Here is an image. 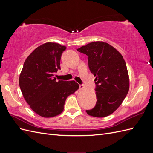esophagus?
I'll return each mask as SVG.
<instances>
[{"mask_svg": "<svg viewBox=\"0 0 153 153\" xmlns=\"http://www.w3.org/2000/svg\"><path fill=\"white\" fill-rule=\"evenodd\" d=\"M79 89H84V85H79Z\"/></svg>", "mask_w": 153, "mask_h": 153, "instance_id": "1", "label": "esophagus"}]
</instances>
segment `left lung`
<instances>
[{
    "label": "left lung",
    "instance_id": "left-lung-1",
    "mask_svg": "<svg viewBox=\"0 0 153 153\" xmlns=\"http://www.w3.org/2000/svg\"><path fill=\"white\" fill-rule=\"evenodd\" d=\"M88 56L91 72L96 76L97 100L88 115L104 117L114 112L123 103L129 88V78L123 55L112 45L94 41L78 48Z\"/></svg>",
    "mask_w": 153,
    "mask_h": 153
}]
</instances>
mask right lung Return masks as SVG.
Masks as SVG:
<instances>
[{
  "label": "right lung",
  "instance_id": "obj_1",
  "mask_svg": "<svg viewBox=\"0 0 153 153\" xmlns=\"http://www.w3.org/2000/svg\"><path fill=\"white\" fill-rule=\"evenodd\" d=\"M66 48L51 42L40 45L27 57L20 74L19 85L25 100L43 117L61 114L68 96L79 88L75 81H57L54 76L61 69V55Z\"/></svg>",
  "mask_w": 153,
  "mask_h": 153
}]
</instances>
